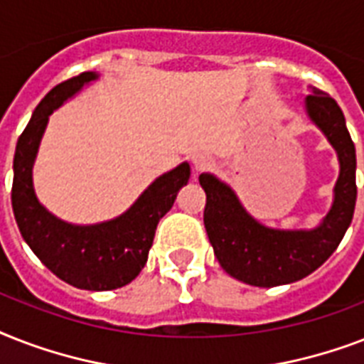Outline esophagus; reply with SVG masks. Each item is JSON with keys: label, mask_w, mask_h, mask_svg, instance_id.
<instances>
[{"label": "esophagus", "mask_w": 364, "mask_h": 364, "mask_svg": "<svg viewBox=\"0 0 364 364\" xmlns=\"http://www.w3.org/2000/svg\"><path fill=\"white\" fill-rule=\"evenodd\" d=\"M193 164L196 171H205V170H210V168H213V160H211L210 156L200 154V156H196V159L193 160Z\"/></svg>", "instance_id": "34e87169"}]
</instances>
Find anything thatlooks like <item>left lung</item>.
I'll return each mask as SVG.
<instances>
[{
    "mask_svg": "<svg viewBox=\"0 0 364 364\" xmlns=\"http://www.w3.org/2000/svg\"><path fill=\"white\" fill-rule=\"evenodd\" d=\"M306 113L336 149L340 176L327 217L311 230H277L255 221L227 183L211 173L198 177L205 191L204 225L223 270L255 287L299 282L317 270L336 251L355 211V145L338 104L310 87Z\"/></svg>",
    "mask_w": 364,
    "mask_h": 364,
    "instance_id": "8db88e82",
    "label": "left lung"
}]
</instances>
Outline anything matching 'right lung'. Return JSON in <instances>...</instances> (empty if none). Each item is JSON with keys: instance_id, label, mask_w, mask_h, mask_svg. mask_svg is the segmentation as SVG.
Instances as JSON below:
<instances>
[{"instance_id": "right-lung-1", "label": "right lung", "mask_w": 364, "mask_h": 364, "mask_svg": "<svg viewBox=\"0 0 364 364\" xmlns=\"http://www.w3.org/2000/svg\"><path fill=\"white\" fill-rule=\"evenodd\" d=\"M94 79H98L94 71H85L56 85L39 102L16 143L11 200L22 238L54 276L77 289L111 291L136 279L141 272L156 225L170 211L179 188L188 183L191 166L183 162L154 179L130 210L100 225L79 227L45 210L31 183L43 132L50 113Z\"/></svg>"}]
</instances>
